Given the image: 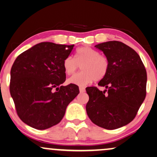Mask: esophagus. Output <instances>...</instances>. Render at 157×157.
<instances>
[{
	"label": "esophagus",
	"instance_id": "1",
	"mask_svg": "<svg viewBox=\"0 0 157 157\" xmlns=\"http://www.w3.org/2000/svg\"><path fill=\"white\" fill-rule=\"evenodd\" d=\"M79 89H80V93H84V92L85 91V87H79Z\"/></svg>",
	"mask_w": 157,
	"mask_h": 157
}]
</instances>
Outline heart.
I'll return each instance as SVG.
<instances>
[{"label": "heart", "instance_id": "obj_1", "mask_svg": "<svg viewBox=\"0 0 157 157\" xmlns=\"http://www.w3.org/2000/svg\"><path fill=\"white\" fill-rule=\"evenodd\" d=\"M80 67L82 71L71 77L67 82L70 84L85 86L93 80H103L109 72V60L103 54L90 47H81L75 52V58L68 57L63 62L64 70L67 75L75 74Z\"/></svg>", "mask_w": 157, "mask_h": 157}]
</instances>
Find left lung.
I'll use <instances>...</instances> for the list:
<instances>
[{
    "mask_svg": "<svg viewBox=\"0 0 157 157\" xmlns=\"http://www.w3.org/2000/svg\"><path fill=\"white\" fill-rule=\"evenodd\" d=\"M95 47L107 57L110 68L98 83L106 90L86 87L87 113L93 124L113 130L126 126L136 116L147 94V71L139 54L123 42L110 41Z\"/></svg>",
    "mask_w": 157,
    "mask_h": 157,
    "instance_id": "obj_1",
    "label": "left lung"
}]
</instances>
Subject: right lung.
<instances>
[{"instance_id": "obj_1", "label": "right lung", "mask_w": 157, "mask_h": 157, "mask_svg": "<svg viewBox=\"0 0 157 157\" xmlns=\"http://www.w3.org/2000/svg\"><path fill=\"white\" fill-rule=\"evenodd\" d=\"M73 47L41 42L14 61L10 93L18 117L28 126L44 130L59 124L69 103L80 93L76 85L61 86L66 80L63 62Z\"/></svg>"}]
</instances>
